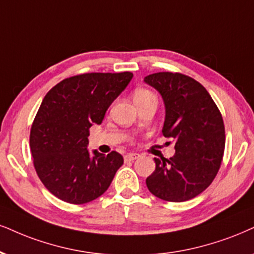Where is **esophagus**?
Segmentation results:
<instances>
[{
	"mask_svg": "<svg viewBox=\"0 0 254 254\" xmlns=\"http://www.w3.org/2000/svg\"><path fill=\"white\" fill-rule=\"evenodd\" d=\"M139 158V154H136V153H128V154H126L124 156L125 161H134L136 160V159Z\"/></svg>",
	"mask_w": 254,
	"mask_h": 254,
	"instance_id": "1",
	"label": "esophagus"
}]
</instances>
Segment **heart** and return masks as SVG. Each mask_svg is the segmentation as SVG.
Returning a JSON list of instances; mask_svg holds the SVG:
<instances>
[{"mask_svg":"<svg viewBox=\"0 0 254 254\" xmlns=\"http://www.w3.org/2000/svg\"><path fill=\"white\" fill-rule=\"evenodd\" d=\"M134 101H142V100H146L148 98H153L154 94H153L151 90L146 89V88H137L134 90Z\"/></svg>","mask_w":254,"mask_h":254,"instance_id":"heart-1","label":"heart"}]
</instances>
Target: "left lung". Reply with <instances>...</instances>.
Here are the masks:
<instances>
[{"label": "left lung", "instance_id": "obj_1", "mask_svg": "<svg viewBox=\"0 0 254 254\" xmlns=\"http://www.w3.org/2000/svg\"><path fill=\"white\" fill-rule=\"evenodd\" d=\"M145 82L161 94L166 107L162 134L175 142L172 158H154L155 171L146 185L165 201H187L207 189L220 168L223 117L205 87L190 76L160 71L146 76Z\"/></svg>", "mask_w": 254, "mask_h": 254}]
</instances>
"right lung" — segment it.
<instances>
[{
    "mask_svg": "<svg viewBox=\"0 0 254 254\" xmlns=\"http://www.w3.org/2000/svg\"><path fill=\"white\" fill-rule=\"evenodd\" d=\"M132 77L130 71L84 73L62 80L46 94L29 143L36 173L56 198L81 205L107 190L124 158L115 151H94L90 156L89 128L101 124Z\"/></svg>",
    "mask_w": 254,
    "mask_h": 254,
    "instance_id": "add662e5",
    "label": "right lung"
}]
</instances>
